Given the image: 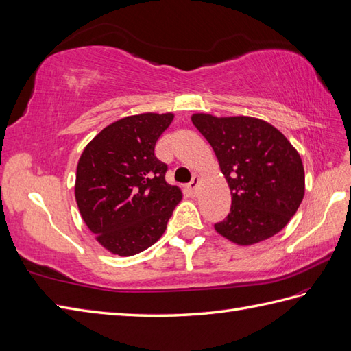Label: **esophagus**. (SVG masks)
Wrapping results in <instances>:
<instances>
[{
	"instance_id": "esophagus-1",
	"label": "esophagus",
	"mask_w": 351,
	"mask_h": 351,
	"mask_svg": "<svg viewBox=\"0 0 351 351\" xmlns=\"http://www.w3.org/2000/svg\"><path fill=\"white\" fill-rule=\"evenodd\" d=\"M198 184H199V177L198 176H193L191 183L187 184V189H189L191 193H193L196 191V187H198Z\"/></svg>"
}]
</instances>
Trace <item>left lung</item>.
I'll use <instances>...</instances> for the list:
<instances>
[{"label":"left lung","instance_id":"obj_1","mask_svg":"<svg viewBox=\"0 0 351 351\" xmlns=\"http://www.w3.org/2000/svg\"><path fill=\"white\" fill-rule=\"evenodd\" d=\"M195 125L216 153L229 184V215L215 225L229 241L250 245L274 237L302 202L301 156L277 128L256 117L198 113Z\"/></svg>","mask_w":351,"mask_h":351}]
</instances>
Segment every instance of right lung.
Wrapping results in <instances>:
<instances>
[{
	"label": "right lung",
	"instance_id": "1",
	"mask_svg": "<svg viewBox=\"0 0 351 351\" xmlns=\"http://www.w3.org/2000/svg\"><path fill=\"white\" fill-rule=\"evenodd\" d=\"M174 114L128 116L104 128L83 150L75 201L84 223L111 253L132 256L155 244L183 195L165 182L155 156Z\"/></svg>",
	"mask_w": 351,
	"mask_h": 351
}]
</instances>
